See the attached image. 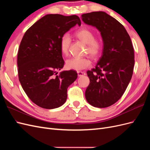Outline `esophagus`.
<instances>
[{
    "label": "esophagus",
    "mask_w": 150,
    "mask_h": 150,
    "mask_svg": "<svg viewBox=\"0 0 150 150\" xmlns=\"http://www.w3.org/2000/svg\"><path fill=\"white\" fill-rule=\"evenodd\" d=\"M78 75L79 77H81L83 76L84 75H86V73L84 72H81V71H78Z\"/></svg>",
    "instance_id": "34e87169"
}]
</instances>
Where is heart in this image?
Segmentation results:
<instances>
[{
    "mask_svg": "<svg viewBox=\"0 0 150 150\" xmlns=\"http://www.w3.org/2000/svg\"><path fill=\"white\" fill-rule=\"evenodd\" d=\"M75 35L80 40L87 44L86 52L93 58H97L103 50V43L100 40L94 39L93 32L88 29L83 28L76 32ZM71 42V38L69 34L62 35L60 39V49L62 54L67 55ZM91 61L87 57H72L66 61V66L69 69L81 71L91 66Z\"/></svg>",
    "mask_w": 150,
    "mask_h": 150,
    "instance_id": "1",
    "label": "heart"
}]
</instances>
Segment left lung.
<instances>
[{"instance_id":"8db88e82","label":"left lung","mask_w":150,"mask_h":150,"mask_svg":"<svg viewBox=\"0 0 150 150\" xmlns=\"http://www.w3.org/2000/svg\"><path fill=\"white\" fill-rule=\"evenodd\" d=\"M81 19L100 32L103 41L101 57L95 68L87 71L90 83L85 97L94 107L106 108L119 100L130 82L134 49L124 26L106 12L84 13Z\"/></svg>"}]
</instances>
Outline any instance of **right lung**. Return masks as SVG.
I'll return each instance as SVG.
<instances>
[{
    "instance_id": "right-lung-1",
    "label": "right lung",
    "mask_w": 150,
    "mask_h": 150,
    "mask_svg": "<svg viewBox=\"0 0 150 150\" xmlns=\"http://www.w3.org/2000/svg\"><path fill=\"white\" fill-rule=\"evenodd\" d=\"M81 20L76 15L47 14L25 32L17 54L19 79L30 100L44 109L61 106L69 86L78 78L75 71L57 70L64 66L60 49L62 35Z\"/></svg>"
}]
</instances>
